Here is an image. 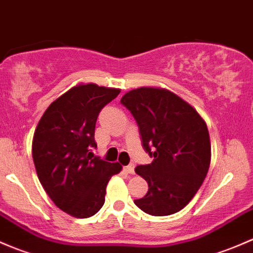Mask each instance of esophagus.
I'll use <instances>...</instances> for the list:
<instances>
[{"mask_svg":"<svg viewBox=\"0 0 253 253\" xmlns=\"http://www.w3.org/2000/svg\"><path fill=\"white\" fill-rule=\"evenodd\" d=\"M124 170H126V173H129V174H134L135 173V166L131 163V165L124 167Z\"/></svg>","mask_w":253,"mask_h":253,"instance_id":"1","label":"esophagus"}]
</instances>
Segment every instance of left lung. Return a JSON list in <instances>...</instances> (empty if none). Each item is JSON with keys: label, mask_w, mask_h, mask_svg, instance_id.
I'll use <instances>...</instances> for the list:
<instances>
[{"label": "left lung", "mask_w": 253, "mask_h": 253, "mask_svg": "<svg viewBox=\"0 0 253 253\" xmlns=\"http://www.w3.org/2000/svg\"><path fill=\"white\" fill-rule=\"evenodd\" d=\"M121 103L136 121L142 147L153 158L137 166L148 191L134 204L151 215L179 212L196 195L211 163L206 122L192 106L167 88L139 87Z\"/></svg>", "instance_id": "left-lung-1"}]
</instances>
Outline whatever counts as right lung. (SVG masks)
Listing matches in <instances>:
<instances>
[{
	"label": "right lung",
	"mask_w": 253,
	"mask_h": 253,
	"mask_svg": "<svg viewBox=\"0 0 253 253\" xmlns=\"http://www.w3.org/2000/svg\"><path fill=\"white\" fill-rule=\"evenodd\" d=\"M119 88L79 84L57 98L41 117L33 139L39 180L59 210L75 218L96 214L105 204L109 179L122 166L101 160L96 148L98 113Z\"/></svg>",
	"instance_id": "1"
}]
</instances>
